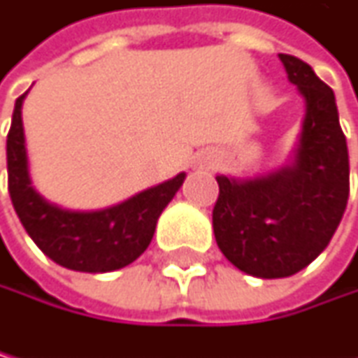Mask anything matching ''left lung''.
I'll return each instance as SVG.
<instances>
[{"mask_svg": "<svg viewBox=\"0 0 358 358\" xmlns=\"http://www.w3.org/2000/svg\"><path fill=\"white\" fill-rule=\"evenodd\" d=\"M279 59L306 97L294 164L250 181L217 177L213 208L223 257L261 279L290 277L312 264L330 243L350 194L348 143L332 88L299 57Z\"/></svg>", "mask_w": 358, "mask_h": 358, "instance_id": "8db88e82", "label": "left lung"}]
</instances>
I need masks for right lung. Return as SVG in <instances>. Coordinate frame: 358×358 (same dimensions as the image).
Wrapping results in <instances>:
<instances>
[{"label": "right lung", "mask_w": 358, "mask_h": 358, "mask_svg": "<svg viewBox=\"0 0 358 358\" xmlns=\"http://www.w3.org/2000/svg\"><path fill=\"white\" fill-rule=\"evenodd\" d=\"M22 94L15 101L6 139L8 192L15 213L39 250L55 264L79 272H110L132 264L150 245L157 219L181 188L186 175L143 190L132 199L99 213H70L48 203L30 186L24 145Z\"/></svg>", "instance_id": "add662e5"}]
</instances>
